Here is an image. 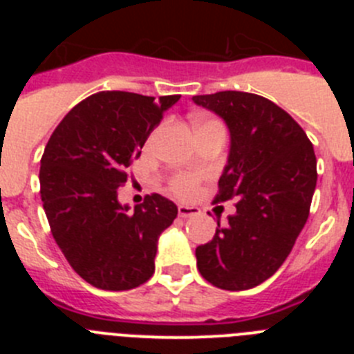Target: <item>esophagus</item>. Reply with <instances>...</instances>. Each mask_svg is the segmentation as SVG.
Wrapping results in <instances>:
<instances>
[{
	"instance_id": "obj_1",
	"label": "esophagus",
	"mask_w": 354,
	"mask_h": 354,
	"mask_svg": "<svg viewBox=\"0 0 354 354\" xmlns=\"http://www.w3.org/2000/svg\"><path fill=\"white\" fill-rule=\"evenodd\" d=\"M200 214L198 207H193V205H179V216L180 218H192V216Z\"/></svg>"
}]
</instances>
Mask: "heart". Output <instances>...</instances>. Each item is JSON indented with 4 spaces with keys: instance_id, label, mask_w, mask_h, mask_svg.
<instances>
[{
    "instance_id": "b5f03b06",
    "label": "heart",
    "mask_w": 354,
    "mask_h": 354,
    "mask_svg": "<svg viewBox=\"0 0 354 354\" xmlns=\"http://www.w3.org/2000/svg\"><path fill=\"white\" fill-rule=\"evenodd\" d=\"M198 187V175L195 174H177L170 180V189L179 198H189L196 193Z\"/></svg>"
}]
</instances>
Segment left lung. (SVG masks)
Returning <instances> with one entry per match:
<instances>
[{
    "instance_id": "obj_1",
    "label": "left lung",
    "mask_w": 354,
    "mask_h": 354,
    "mask_svg": "<svg viewBox=\"0 0 354 354\" xmlns=\"http://www.w3.org/2000/svg\"><path fill=\"white\" fill-rule=\"evenodd\" d=\"M230 131L228 162L214 202L236 198L228 225L218 221L196 248V268L212 286L246 290L277 273L310 212L317 183L314 147L280 106L248 92L195 95Z\"/></svg>"
}]
</instances>
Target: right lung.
Segmentation results:
<instances>
[{"label":"right lung","instance_id":"obj_1","mask_svg":"<svg viewBox=\"0 0 354 354\" xmlns=\"http://www.w3.org/2000/svg\"><path fill=\"white\" fill-rule=\"evenodd\" d=\"M180 95L93 93L53 131L40 159V196L51 234L84 282L129 290L154 274L158 239L177 205L152 193L129 211L118 202L127 168Z\"/></svg>","mask_w":354,"mask_h":354}]
</instances>
